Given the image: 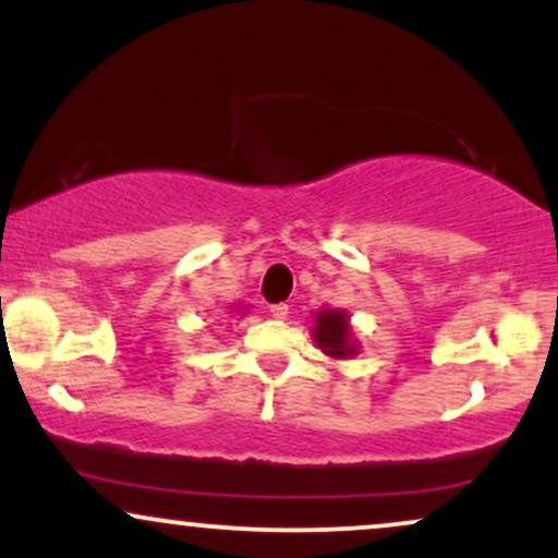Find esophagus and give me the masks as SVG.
<instances>
[{
    "instance_id": "1",
    "label": "esophagus",
    "mask_w": 558,
    "mask_h": 558,
    "mask_svg": "<svg viewBox=\"0 0 558 558\" xmlns=\"http://www.w3.org/2000/svg\"><path fill=\"white\" fill-rule=\"evenodd\" d=\"M270 315L275 319H286L288 317V304H272L270 306Z\"/></svg>"
}]
</instances>
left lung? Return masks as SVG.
Listing matches in <instances>:
<instances>
[{
  "instance_id": "left-lung-1",
  "label": "left lung",
  "mask_w": 558,
  "mask_h": 558,
  "mask_svg": "<svg viewBox=\"0 0 558 558\" xmlns=\"http://www.w3.org/2000/svg\"><path fill=\"white\" fill-rule=\"evenodd\" d=\"M312 338L323 349V354L332 356V360H351V356L360 354V341H356L345 310H330V306L319 310L315 315Z\"/></svg>"
}]
</instances>
